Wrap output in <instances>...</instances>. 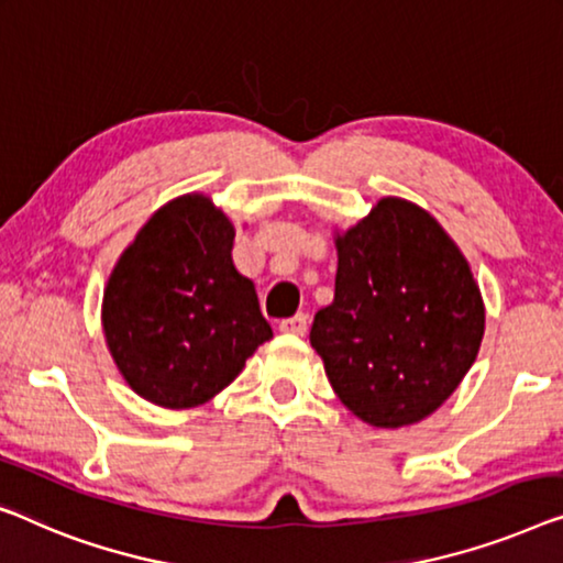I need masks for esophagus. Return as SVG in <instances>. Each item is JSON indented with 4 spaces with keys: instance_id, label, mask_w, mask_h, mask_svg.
<instances>
[{
    "instance_id": "34e87169",
    "label": "esophagus",
    "mask_w": 563,
    "mask_h": 563,
    "mask_svg": "<svg viewBox=\"0 0 563 563\" xmlns=\"http://www.w3.org/2000/svg\"><path fill=\"white\" fill-rule=\"evenodd\" d=\"M278 329H280L283 333L303 335V333L308 331V316L298 313V316H292V318H285V321H280V323H278Z\"/></svg>"
}]
</instances>
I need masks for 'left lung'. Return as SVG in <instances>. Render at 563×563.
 Wrapping results in <instances>:
<instances>
[{"instance_id": "left-lung-1", "label": "left lung", "mask_w": 563, "mask_h": 563, "mask_svg": "<svg viewBox=\"0 0 563 563\" xmlns=\"http://www.w3.org/2000/svg\"><path fill=\"white\" fill-rule=\"evenodd\" d=\"M333 242V303L316 313L310 346L362 422H422L481 351L485 303L473 271L442 224L401 197H382Z\"/></svg>"}]
</instances>
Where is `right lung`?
<instances>
[{"instance_id":"add662e5","label":"right lung","mask_w":563,"mask_h":563,"mask_svg":"<svg viewBox=\"0 0 563 563\" xmlns=\"http://www.w3.org/2000/svg\"><path fill=\"white\" fill-rule=\"evenodd\" d=\"M232 245L230 217L191 191L156 209L115 263L100 306L106 346L151 405H205L273 339Z\"/></svg>"}]
</instances>
